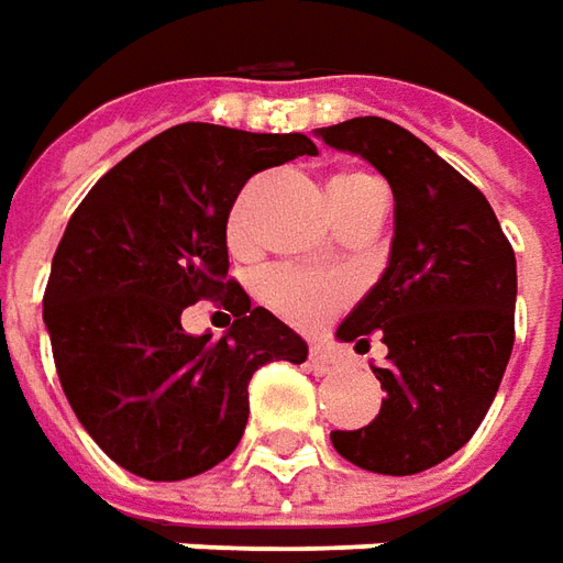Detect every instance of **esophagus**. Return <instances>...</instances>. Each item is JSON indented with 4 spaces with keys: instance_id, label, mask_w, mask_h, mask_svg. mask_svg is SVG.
<instances>
[{
    "instance_id": "obj_1",
    "label": "esophagus",
    "mask_w": 563,
    "mask_h": 563,
    "mask_svg": "<svg viewBox=\"0 0 563 563\" xmlns=\"http://www.w3.org/2000/svg\"><path fill=\"white\" fill-rule=\"evenodd\" d=\"M308 363H311V369L317 373V376H327V373H332V369L339 366L335 354H332L330 347H323V345L311 347V354H308Z\"/></svg>"
}]
</instances>
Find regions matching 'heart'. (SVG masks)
I'll list each match as a JSON object with an SVG mask.
<instances>
[{"label":"heart","instance_id":"obj_1","mask_svg":"<svg viewBox=\"0 0 563 563\" xmlns=\"http://www.w3.org/2000/svg\"><path fill=\"white\" fill-rule=\"evenodd\" d=\"M330 202L332 212H345V209H361V206H388V194L378 185L376 178L363 175V172H347L330 181ZM250 206L252 190H246L231 212L233 243H243L250 231ZM262 296L292 323L313 330L320 323H327L332 311L347 298V283L332 274H308V271H292V267H277L267 271L262 280Z\"/></svg>","mask_w":563,"mask_h":563}]
</instances>
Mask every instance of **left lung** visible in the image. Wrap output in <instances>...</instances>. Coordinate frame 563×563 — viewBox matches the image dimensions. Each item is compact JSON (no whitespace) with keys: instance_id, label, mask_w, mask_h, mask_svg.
I'll list each match as a JSON object with an SVG mask.
<instances>
[{"instance_id":"left-lung-1","label":"left lung","mask_w":563,"mask_h":563,"mask_svg":"<svg viewBox=\"0 0 563 563\" xmlns=\"http://www.w3.org/2000/svg\"><path fill=\"white\" fill-rule=\"evenodd\" d=\"M391 185L388 267L335 330L339 342L388 345L373 373L382 410L357 431H332L339 456L376 474H419L472 441L515 345L518 265L487 197L426 141L357 117L317 129Z\"/></svg>"}]
</instances>
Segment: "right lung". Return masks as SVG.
<instances>
[{
  "mask_svg": "<svg viewBox=\"0 0 563 563\" xmlns=\"http://www.w3.org/2000/svg\"><path fill=\"white\" fill-rule=\"evenodd\" d=\"M308 135L185 122L141 144L73 212L52 258L42 320L57 378L91 441L125 472L185 481L228 459L250 419V378L308 345L228 277V216L243 185ZM234 313L218 343L180 327L187 303Z\"/></svg>",
  "mask_w": 563,
  "mask_h": 563,
  "instance_id": "add662e5",
  "label": "right lung"
}]
</instances>
